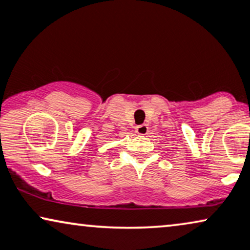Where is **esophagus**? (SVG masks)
<instances>
[{"instance_id": "34e87169", "label": "esophagus", "mask_w": 250, "mask_h": 250, "mask_svg": "<svg viewBox=\"0 0 250 250\" xmlns=\"http://www.w3.org/2000/svg\"><path fill=\"white\" fill-rule=\"evenodd\" d=\"M136 132H137L138 135L144 136V135H146L148 132V127L146 125H137V127H136Z\"/></svg>"}]
</instances>
